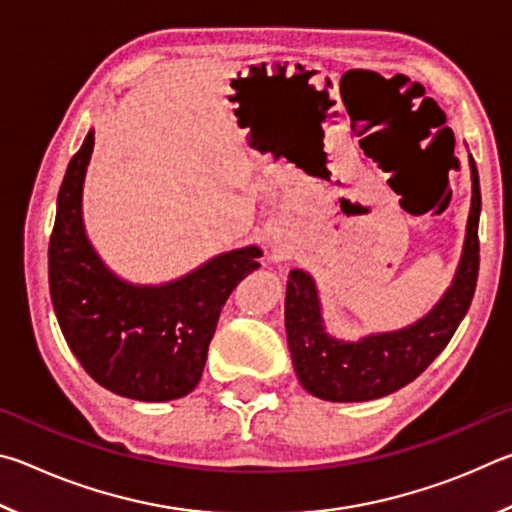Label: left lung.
Masks as SVG:
<instances>
[{"mask_svg": "<svg viewBox=\"0 0 512 512\" xmlns=\"http://www.w3.org/2000/svg\"><path fill=\"white\" fill-rule=\"evenodd\" d=\"M470 173L472 203L461 262L443 298L415 323L361 336L359 341L336 339L325 329L314 277L302 268L289 273L284 325L293 368L307 393L329 402L377 400L411 384L447 348L470 309L479 277L481 187L472 155Z\"/></svg>", "mask_w": 512, "mask_h": 512, "instance_id": "8db88e82", "label": "left lung"}]
</instances>
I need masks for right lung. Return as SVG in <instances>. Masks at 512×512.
Returning <instances> with one entry per match:
<instances>
[{
    "label": "right lung",
    "instance_id": "obj_1",
    "mask_svg": "<svg viewBox=\"0 0 512 512\" xmlns=\"http://www.w3.org/2000/svg\"><path fill=\"white\" fill-rule=\"evenodd\" d=\"M94 131L67 164L49 241V291L69 350L110 393L169 402L201 381L207 348L232 289L259 268L262 250L214 255L162 284H133L110 271L83 223V185Z\"/></svg>",
    "mask_w": 512,
    "mask_h": 512
}]
</instances>
